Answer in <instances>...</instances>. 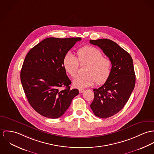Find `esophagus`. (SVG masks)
Masks as SVG:
<instances>
[{"instance_id": "obj_1", "label": "esophagus", "mask_w": 154, "mask_h": 154, "mask_svg": "<svg viewBox=\"0 0 154 154\" xmlns=\"http://www.w3.org/2000/svg\"><path fill=\"white\" fill-rule=\"evenodd\" d=\"M85 91V89H82V88H81V89H79V93H83Z\"/></svg>"}]
</instances>
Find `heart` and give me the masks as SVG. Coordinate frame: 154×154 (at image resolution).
I'll list each match as a JSON object with an SVG mask.
<instances>
[{"label":"heart","mask_w":154,"mask_h":154,"mask_svg":"<svg viewBox=\"0 0 154 154\" xmlns=\"http://www.w3.org/2000/svg\"><path fill=\"white\" fill-rule=\"evenodd\" d=\"M77 58L68 52L63 59V66L66 72L72 77L78 74L79 63L85 65V75L79 76L73 80V85L76 88H85L93 85L104 83L111 74L112 61L104 57L102 52L93 46H85L77 51Z\"/></svg>","instance_id":"1"}]
</instances>
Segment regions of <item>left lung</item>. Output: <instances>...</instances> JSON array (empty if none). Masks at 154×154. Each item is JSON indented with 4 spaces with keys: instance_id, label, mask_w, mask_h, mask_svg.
Instances as JSON below:
<instances>
[{
    "instance_id": "left-lung-1",
    "label": "left lung",
    "mask_w": 154,
    "mask_h": 154,
    "mask_svg": "<svg viewBox=\"0 0 154 154\" xmlns=\"http://www.w3.org/2000/svg\"><path fill=\"white\" fill-rule=\"evenodd\" d=\"M112 61V71L104 84L93 89L94 97L90 104L94 114L107 118L118 113L128 101L135 85V74L130 54L109 39L90 40Z\"/></svg>"
}]
</instances>
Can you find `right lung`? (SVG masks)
Listing matches in <instances>:
<instances>
[{
    "label": "right lung",
    "mask_w": 154,
    "mask_h": 154,
    "mask_svg": "<svg viewBox=\"0 0 154 154\" xmlns=\"http://www.w3.org/2000/svg\"><path fill=\"white\" fill-rule=\"evenodd\" d=\"M82 38H47L27 54L20 71V81L28 102L41 115L58 118L66 112L77 89L63 66L66 54ZM61 87L64 88L63 90Z\"/></svg>",
    "instance_id": "right-lung-1"
}]
</instances>
